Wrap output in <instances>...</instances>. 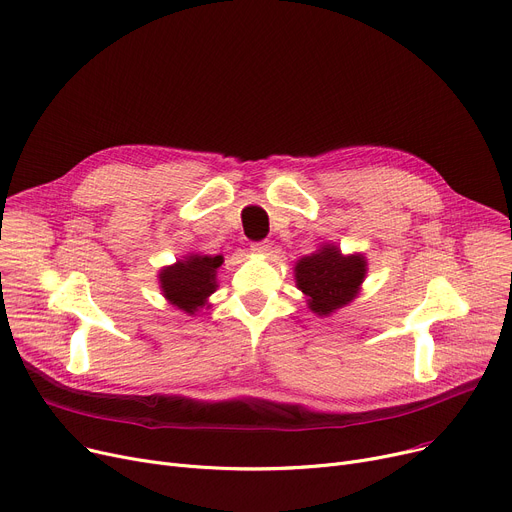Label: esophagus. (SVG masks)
<instances>
[{"label":"esophagus","mask_w":512,"mask_h":512,"mask_svg":"<svg viewBox=\"0 0 512 512\" xmlns=\"http://www.w3.org/2000/svg\"><path fill=\"white\" fill-rule=\"evenodd\" d=\"M251 253L253 255H259V257H265V255H269L271 253V245L269 243H255V245H251Z\"/></svg>","instance_id":"obj_1"}]
</instances>
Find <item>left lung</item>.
Instances as JSON below:
<instances>
[{
  "label": "left lung",
  "instance_id": "obj_1",
  "mask_svg": "<svg viewBox=\"0 0 512 512\" xmlns=\"http://www.w3.org/2000/svg\"><path fill=\"white\" fill-rule=\"evenodd\" d=\"M366 274V257L362 253L344 255L335 243H323L294 265L296 288L306 296V306L317 317H329L354 302Z\"/></svg>",
  "mask_w": 512,
  "mask_h": 512
}]
</instances>
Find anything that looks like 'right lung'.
<instances>
[{
  "mask_svg": "<svg viewBox=\"0 0 512 512\" xmlns=\"http://www.w3.org/2000/svg\"><path fill=\"white\" fill-rule=\"evenodd\" d=\"M222 263V255L187 253L158 271V288L168 304L187 315H195L203 306H212L210 296L218 290V269Z\"/></svg>",
  "mask_w": 512,
  "mask_h": 512,
  "instance_id": "1",
  "label": "right lung"
}]
</instances>
